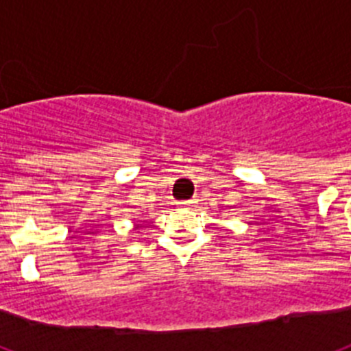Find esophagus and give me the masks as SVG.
<instances>
[{
  "mask_svg": "<svg viewBox=\"0 0 351 351\" xmlns=\"http://www.w3.org/2000/svg\"><path fill=\"white\" fill-rule=\"evenodd\" d=\"M195 204V200H186V202H182V206L184 207H191Z\"/></svg>",
  "mask_w": 351,
  "mask_h": 351,
  "instance_id": "1",
  "label": "esophagus"
}]
</instances>
